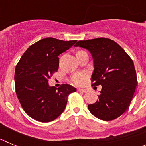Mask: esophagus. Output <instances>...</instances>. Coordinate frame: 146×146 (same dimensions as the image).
<instances>
[{
	"instance_id": "34e87169",
	"label": "esophagus",
	"mask_w": 146,
	"mask_h": 146,
	"mask_svg": "<svg viewBox=\"0 0 146 146\" xmlns=\"http://www.w3.org/2000/svg\"><path fill=\"white\" fill-rule=\"evenodd\" d=\"M77 91H80V92H82V93H86V92H87V90H86V89H82V88H78V89H77Z\"/></svg>"
}]
</instances>
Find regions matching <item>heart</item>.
Wrapping results in <instances>:
<instances>
[{
    "mask_svg": "<svg viewBox=\"0 0 146 146\" xmlns=\"http://www.w3.org/2000/svg\"><path fill=\"white\" fill-rule=\"evenodd\" d=\"M86 77H87V74L86 73H79L72 77V81L77 86H81L83 84Z\"/></svg>",
    "mask_w": 146,
    "mask_h": 146,
    "instance_id": "1",
    "label": "heart"
}]
</instances>
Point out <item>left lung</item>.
Listing matches in <instances>:
<instances>
[{
    "mask_svg": "<svg viewBox=\"0 0 146 146\" xmlns=\"http://www.w3.org/2000/svg\"><path fill=\"white\" fill-rule=\"evenodd\" d=\"M87 49L94 59L92 86H102L99 99L88 105L99 119L112 121L128 109L137 85L131 58L119 44L106 38L79 41L74 45Z\"/></svg>",
    "mask_w": 146,
    "mask_h": 146,
    "instance_id": "1",
    "label": "left lung"
}]
</instances>
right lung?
Returning <instances> with one entry per match:
<instances>
[{
  "label": "right lung",
  "mask_w": 146,
  "mask_h": 146,
  "mask_svg": "<svg viewBox=\"0 0 146 146\" xmlns=\"http://www.w3.org/2000/svg\"><path fill=\"white\" fill-rule=\"evenodd\" d=\"M76 40L43 38L28 47L15 68V91L24 111L40 122H50L64 112L67 99L76 88L69 84L50 87L48 80L59 66L58 55Z\"/></svg>",
  "instance_id": "obj_1"
}]
</instances>
